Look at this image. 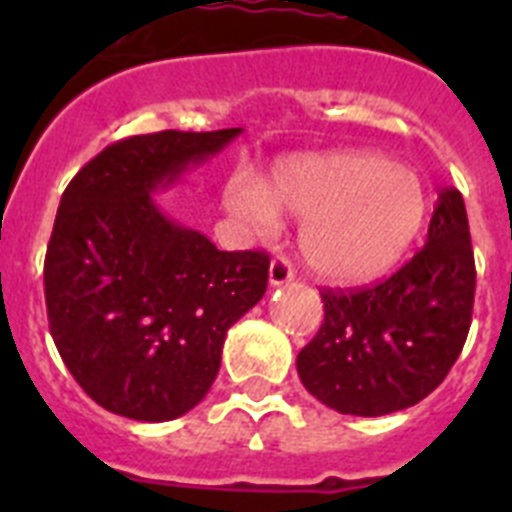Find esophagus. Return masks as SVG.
<instances>
[{
	"label": "esophagus",
	"mask_w": 512,
	"mask_h": 512,
	"mask_svg": "<svg viewBox=\"0 0 512 512\" xmlns=\"http://www.w3.org/2000/svg\"><path fill=\"white\" fill-rule=\"evenodd\" d=\"M295 282V269L289 264L284 256H277V259L269 264V284L271 287H282V284Z\"/></svg>",
	"instance_id": "obj_1"
}]
</instances>
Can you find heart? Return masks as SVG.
I'll return each instance as SVG.
<instances>
[{
    "instance_id": "b5f03b06",
    "label": "heart",
    "mask_w": 512,
    "mask_h": 512,
    "mask_svg": "<svg viewBox=\"0 0 512 512\" xmlns=\"http://www.w3.org/2000/svg\"><path fill=\"white\" fill-rule=\"evenodd\" d=\"M223 205L256 230H274L279 215L300 220L302 259L336 284L387 274L415 241L428 210L420 176L369 151L287 158L264 184L230 182Z\"/></svg>"
}]
</instances>
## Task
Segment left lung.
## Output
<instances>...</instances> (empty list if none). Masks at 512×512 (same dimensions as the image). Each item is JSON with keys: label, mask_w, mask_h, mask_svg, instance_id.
<instances>
[{"label": "left lung", "mask_w": 512, "mask_h": 512, "mask_svg": "<svg viewBox=\"0 0 512 512\" xmlns=\"http://www.w3.org/2000/svg\"><path fill=\"white\" fill-rule=\"evenodd\" d=\"M474 251L459 189L438 192L428 241L390 279L323 289L325 320L297 354L305 390L343 415L405 410L459 359L474 307Z\"/></svg>", "instance_id": "left-lung-1"}]
</instances>
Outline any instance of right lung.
<instances>
[{
  "label": "right lung",
  "instance_id": "1",
  "mask_svg": "<svg viewBox=\"0 0 512 512\" xmlns=\"http://www.w3.org/2000/svg\"><path fill=\"white\" fill-rule=\"evenodd\" d=\"M241 133L117 140L63 192L45 253L48 325L81 390L110 413L161 423L200 405L230 325L264 297V251H217L153 200Z\"/></svg>",
  "mask_w": 512,
  "mask_h": 512
}]
</instances>
